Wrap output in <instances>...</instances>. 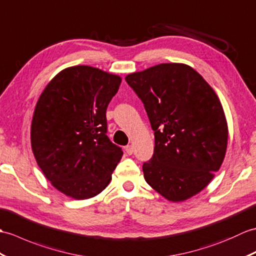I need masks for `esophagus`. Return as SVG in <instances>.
I'll return each mask as SVG.
<instances>
[{
  "label": "esophagus",
  "instance_id": "obj_1",
  "mask_svg": "<svg viewBox=\"0 0 256 256\" xmlns=\"http://www.w3.org/2000/svg\"><path fill=\"white\" fill-rule=\"evenodd\" d=\"M124 150H126L127 154L132 156V153H134V146H126V148H124Z\"/></svg>",
  "mask_w": 256,
  "mask_h": 256
}]
</instances>
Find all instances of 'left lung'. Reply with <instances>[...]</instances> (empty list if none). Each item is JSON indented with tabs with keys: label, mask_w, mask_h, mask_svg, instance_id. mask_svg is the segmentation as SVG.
I'll return each mask as SVG.
<instances>
[{
	"label": "left lung",
	"mask_w": 256,
	"mask_h": 256,
	"mask_svg": "<svg viewBox=\"0 0 256 256\" xmlns=\"http://www.w3.org/2000/svg\"><path fill=\"white\" fill-rule=\"evenodd\" d=\"M154 132L144 180L170 202L198 194L220 168L228 144L224 112L212 88L183 64H161L126 76Z\"/></svg>",
	"instance_id": "8db88e82"
}]
</instances>
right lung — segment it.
Here are the masks:
<instances>
[{
  "instance_id": "1",
  "label": "right lung",
  "mask_w": 256,
  "mask_h": 256,
  "mask_svg": "<svg viewBox=\"0 0 256 256\" xmlns=\"http://www.w3.org/2000/svg\"><path fill=\"white\" fill-rule=\"evenodd\" d=\"M120 83V76L98 68L70 66L48 83L36 104L34 156L52 186L74 200L103 192L124 154L106 134V110Z\"/></svg>"
}]
</instances>
